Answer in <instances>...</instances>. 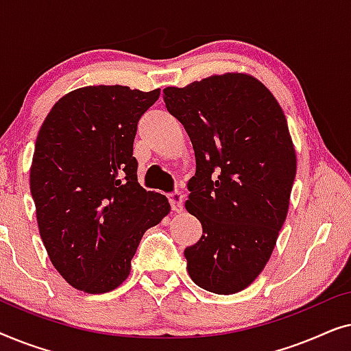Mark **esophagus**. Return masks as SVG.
<instances>
[{"label": "esophagus", "mask_w": 351, "mask_h": 351, "mask_svg": "<svg viewBox=\"0 0 351 351\" xmlns=\"http://www.w3.org/2000/svg\"><path fill=\"white\" fill-rule=\"evenodd\" d=\"M167 198H169L172 210H176V213H180V210L184 209V195L179 193V191H176V193H171L169 196H167Z\"/></svg>", "instance_id": "1"}]
</instances>
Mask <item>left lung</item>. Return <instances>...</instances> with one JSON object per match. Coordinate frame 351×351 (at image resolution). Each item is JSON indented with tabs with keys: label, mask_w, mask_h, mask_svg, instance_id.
<instances>
[{
	"label": "left lung",
	"mask_w": 351,
	"mask_h": 351,
	"mask_svg": "<svg viewBox=\"0 0 351 351\" xmlns=\"http://www.w3.org/2000/svg\"><path fill=\"white\" fill-rule=\"evenodd\" d=\"M162 99L196 158L185 208L203 237L185 249L186 270L203 289L234 294L265 268L289 209L297 156L285 112L241 71L167 86Z\"/></svg>",
	"instance_id": "obj_1"
}]
</instances>
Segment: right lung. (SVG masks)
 <instances>
[{
    "label": "right lung",
    "instance_id": "right-lung-1",
    "mask_svg": "<svg viewBox=\"0 0 351 351\" xmlns=\"http://www.w3.org/2000/svg\"><path fill=\"white\" fill-rule=\"evenodd\" d=\"M160 97L128 86H84L54 104L30 167L36 222L52 265L75 289L121 286L148 228L171 213L137 182V121Z\"/></svg>",
    "mask_w": 351,
    "mask_h": 351
}]
</instances>
